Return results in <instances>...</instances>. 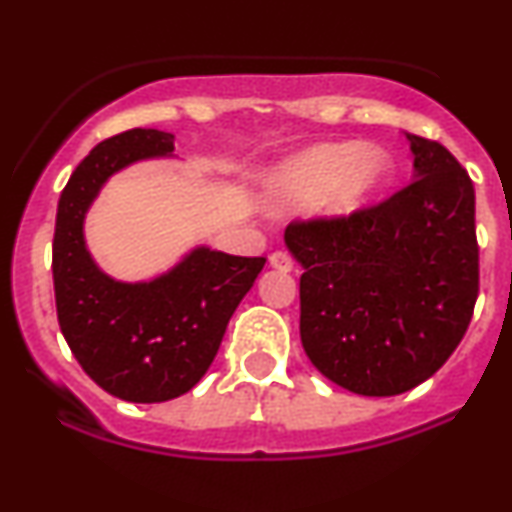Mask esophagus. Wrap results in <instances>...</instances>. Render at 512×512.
<instances>
[{
    "label": "esophagus",
    "instance_id": "esophagus-1",
    "mask_svg": "<svg viewBox=\"0 0 512 512\" xmlns=\"http://www.w3.org/2000/svg\"><path fill=\"white\" fill-rule=\"evenodd\" d=\"M269 264H272L274 269H279V272H291L293 269V257L289 255V252H281L276 250L269 255Z\"/></svg>",
    "mask_w": 512,
    "mask_h": 512
}]
</instances>
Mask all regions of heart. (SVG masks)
<instances>
[{"mask_svg":"<svg viewBox=\"0 0 512 512\" xmlns=\"http://www.w3.org/2000/svg\"><path fill=\"white\" fill-rule=\"evenodd\" d=\"M392 158L378 144H317L281 161L267 175V197L276 209H296L317 197V214L346 219L390 180Z\"/></svg>","mask_w":512,"mask_h":512,"instance_id":"b5f03b06","label":"heart"}]
</instances>
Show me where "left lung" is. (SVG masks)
Masks as SVG:
<instances>
[{"instance_id":"1","label":"left lung","mask_w":512,"mask_h":512,"mask_svg":"<svg viewBox=\"0 0 512 512\" xmlns=\"http://www.w3.org/2000/svg\"><path fill=\"white\" fill-rule=\"evenodd\" d=\"M414 182L346 219L296 221L301 342L344 390L402 395L462 342L479 293L474 185L443 144L407 134Z\"/></svg>"}]
</instances>
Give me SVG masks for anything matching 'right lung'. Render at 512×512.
Segmentation results:
<instances>
[{"instance_id":"add662e5","label":"right lung","mask_w":512,"mask_h":512,"mask_svg":"<svg viewBox=\"0 0 512 512\" xmlns=\"http://www.w3.org/2000/svg\"><path fill=\"white\" fill-rule=\"evenodd\" d=\"M175 137L129 129L76 166L57 204L52 279L60 330L84 373L125 402H168L192 390L219 351L228 320L262 272L264 257L197 245L149 281H120L91 257L84 223L115 173L170 158Z\"/></svg>"}]
</instances>
